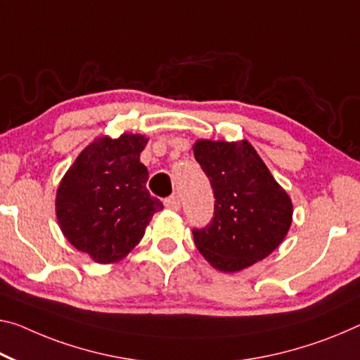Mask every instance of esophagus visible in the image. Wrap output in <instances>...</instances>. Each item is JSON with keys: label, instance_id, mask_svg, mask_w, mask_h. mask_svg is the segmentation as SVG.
Segmentation results:
<instances>
[{"label": "esophagus", "instance_id": "obj_1", "mask_svg": "<svg viewBox=\"0 0 360 360\" xmlns=\"http://www.w3.org/2000/svg\"><path fill=\"white\" fill-rule=\"evenodd\" d=\"M164 204H165V207L170 209V211H179V209H180V199H179V196L167 198L164 201Z\"/></svg>", "mask_w": 360, "mask_h": 360}]
</instances>
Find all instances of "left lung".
I'll return each mask as SVG.
<instances>
[{
  "mask_svg": "<svg viewBox=\"0 0 360 360\" xmlns=\"http://www.w3.org/2000/svg\"><path fill=\"white\" fill-rule=\"evenodd\" d=\"M195 159L211 180L214 217L193 230L202 257L220 272L233 274L262 261L285 240L292 202L251 143L198 140Z\"/></svg>",
  "mask_w": 360,
  "mask_h": 360,
  "instance_id": "obj_1",
  "label": "left lung"
}]
</instances>
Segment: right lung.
I'll return each instance as SVG.
<instances>
[{
    "instance_id": "1",
    "label": "right lung",
    "mask_w": 360,
    "mask_h": 360,
    "mask_svg": "<svg viewBox=\"0 0 360 360\" xmlns=\"http://www.w3.org/2000/svg\"><path fill=\"white\" fill-rule=\"evenodd\" d=\"M148 138L99 136L70 165L56 191L59 229L75 250L98 264L124 259L141 241L154 212L164 206L146 190L140 162Z\"/></svg>"
}]
</instances>
